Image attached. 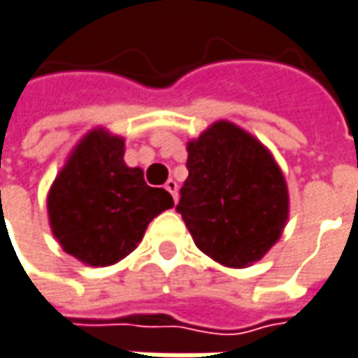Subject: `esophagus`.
Listing matches in <instances>:
<instances>
[{
  "instance_id": "obj_1",
  "label": "esophagus",
  "mask_w": 358,
  "mask_h": 358,
  "mask_svg": "<svg viewBox=\"0 0 358 358\" xmlns=\"http://www.w3.org/2000/svg\"><path fill=\"white\" fill-rule=\"evenodd\" d=\"M164 186H166V190H168V192L172 194V199L176 200V196H178V182L170 178L168 182H166V184H164Z\"/></svg>"
}]
</instances>
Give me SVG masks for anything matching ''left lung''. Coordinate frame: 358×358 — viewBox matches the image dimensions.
<instances>
[{
	"label": "left lung",
	"mask_w": 358,
	"mask_h": 358,
	"mask_svg": "<svg viewBox=\"0 0 358 358\" xmlns=\"http://www.w3.org/2000/svg\"><path fill=\"white\" fill-rule=\"evenodd\" d=\"M176 210L202 253L227 267L259 262L287 221L284 174L241 127L217 121L188 143Z\"/></svg>",
	"instance_id": "obj_1"
}]
</instances>
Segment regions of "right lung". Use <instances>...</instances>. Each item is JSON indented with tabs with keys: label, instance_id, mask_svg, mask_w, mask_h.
Returning <instances> with one entry per match:
<instances>
[{
	"label": "right lung",
	"instance_id": "right-lung-1",
	"mask_svg": "<svg viewBox=\"0 0 358 358\" xmlns=\"http://www.w3.org/2000/svg\"><path fill=\"white\" fill-rule=\"evenodd\" d=\"M174 200L123 162V139L95 129L85 137L48 194L54 237L87 265H113L141 241L148 224Z\"/></svg>",
	"mask_w": 358,
	"mask_h": 358
}]
</instances>
